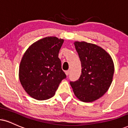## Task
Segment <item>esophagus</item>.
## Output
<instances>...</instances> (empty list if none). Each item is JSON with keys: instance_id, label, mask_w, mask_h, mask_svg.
<instances>
[{"instance_id": "34e87169", "label": "esophagus", "mask_w": 128, "mask_h": 128, "mask_svg": "<svg viewBox=\"0 0 128 128\" xmlns=\"http://www.w3.org/2000/svg\"><path fill=\"white\" fill-rule=\"evenodd\" d=\"M65 73H66V74L67 75V76H68V75L69 74V73H70V70H67V71H66Z\"/></svg>"}]
</instances>
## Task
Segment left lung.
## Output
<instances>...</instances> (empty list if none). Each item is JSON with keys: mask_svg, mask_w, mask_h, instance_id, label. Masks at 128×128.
<instances>
[{"mask_svg": "<svg viewBox=\"0 0 128 128\" xmlns=\"http://www.w3.org/2000/svg\"><path fill=\"white\" fill-rule=\"evenodd\" d=\"M74 44L82 69L79 79L70 82V85L78 99L92 102L105 94L112 84L114 71L113 60L95 44L78 41Z\"/></svg>", "mask_w": 128, "mask_h": 128, "instance_id": "8db88e82", "label": "left lung"}]
</instances>
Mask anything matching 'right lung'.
<instances>
[{
	"mask_svg": "<svg viewBox=\"0 0 128 128\" xmlns=\"http://www.w3.org/2000/svg\"><path fill=\"white\" fill-rule=\"evenodd\" d=\"M64 40L46 37L33 44L23 55L19 78L23 88L32 98L46 100L55 95L66 75L58 53Z\"/></svg>",
	"mask_w": 128,
	"mask_h": 128,
	"instance_id": "add662e5",
	"label": "right lung"
}]
</instances>
